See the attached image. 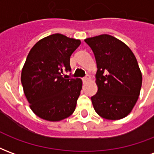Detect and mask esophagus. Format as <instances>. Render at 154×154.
I'll use <instances>...</instances> for the list:
<instances>
[{
    "mask_svg": "<svg viewBox=\"0 0 154 154\" xmlns=\"http://www.w3.org/2000/svg\"><path fill=\"white\" fill-rule=\"evenodd\" d=\"M88 80H90V76H89V75H87L86 77H84L83 78H82V82H87Z\"/></svg>",
    "mask_w": 154,
    "mask_h": 154,
    "instance_id": "34e87169",
    "label": "esophagus"
}]
</instances>
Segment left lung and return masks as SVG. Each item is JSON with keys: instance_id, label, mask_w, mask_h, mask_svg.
<instances>
[{"instance_id": "8db88e82", "label": "left lung", "mask_w": 154, "mask_h": 154, "mask_svg": "<svg viewBox=\"0 0 154 154\" xmlns=\"http://www.w3.org/2000/svg\"><path fill=\"white\" fill-rule=\"evenodd\" d=\"M97 66L98 91L91 97L96 112L106 119H119L130 113L138 100L142 74L134 54L125 44L111 35L85 39Z\"/></svg>"}]
</instances>
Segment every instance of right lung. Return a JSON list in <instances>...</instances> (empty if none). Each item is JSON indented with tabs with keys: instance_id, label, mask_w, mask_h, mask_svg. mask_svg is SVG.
I'll list each match as a JSON object with an SVG mask.
<instances>
[{
	"instance_id": "right-lung-1",
	"label": "right lung",
	"mask_w": 154,
	"mask_h": 154,
	"mask_svg": "<svg viewBox=\"0 0 154 154\" xmlns=\"http://www.w3.org/2000/svg\"><path fill=\"white\" fill-rule=\"evenodd\" d=\"M80 44L79 39L54 34L37 42L29 51L21 83L31 110L42 119L59 121L76 109L82 82L62 74L71 72V55Z\"/></svg>"
}]
</instances>
